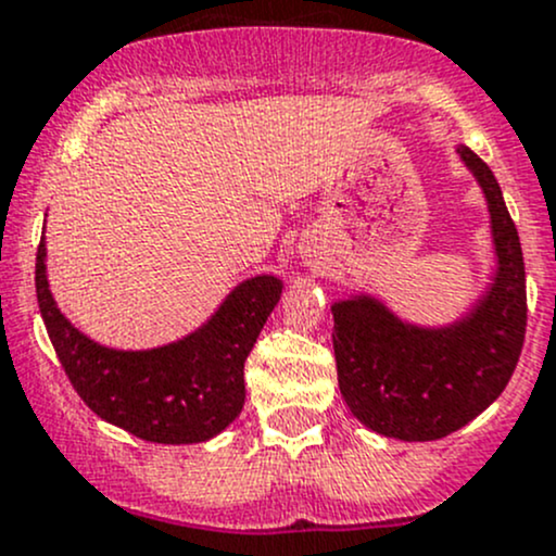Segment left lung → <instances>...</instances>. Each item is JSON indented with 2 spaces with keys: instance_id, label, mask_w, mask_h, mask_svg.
<instances>
[{
  "instance_id": "1",
  "label": "left lung",
  "mask_w": 556,
  "mask_h": 556,
  "mask_svg": "<svg viewBox=\"0 0 556 556\" xmlns=\"http://www.w3.org/2000/svg\"><path fill=\"white\" fill-rule=\"evenodd\" d=\"M490 215L495 268L458 319L416 325L381 298L354 293L330 306L338 386L352 416L381 437L431 442L488 410L509 383L528 325L525 261L490 167L460 143Z\"/></svg>"
}]
</instances>
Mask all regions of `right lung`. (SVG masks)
<instances>
[{"label": "right lung", "instance_id": "add662e5", "mask_svg": "<svg viewBox=\"0 0 556 556\" xmlns=\"http://www.w3.org/2000/svg\"><path fill=\"white\" fill-rule=\"evenodd\" d=\"M282 279H244L189 336L154 349L92 341L58 308L47 282L45 233L37 250V301L47 336L85 405L146 442H207L242 413L244 359L282 298Z\"/></svg>", "mask_w": 556, "mask_h": 556}]
</instances>
